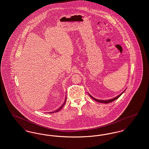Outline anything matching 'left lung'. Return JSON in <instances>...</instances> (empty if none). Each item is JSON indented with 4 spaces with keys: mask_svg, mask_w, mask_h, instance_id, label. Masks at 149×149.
Instances as JSON below:
<instances>
[{
    "mask_svg": "<svg viewBox=\"0 0 149 149\" xmlns=\"http://www.w3.org/2000/svg\"><path fill=\"white\" fill-rule=\"evenodd\" d=\"M126 90H125L121 94H120V95H119L118 96H116L115 97H114L113 99H109V100H99V99H96L95 97H94L93 96H92L90 94L88 93V94H89V95L93 99H94L95 101H97V102H101V103H104V104H108V103H110V102H113V101H115V100H116L117 99H118L119 97L121 95L124 93V91H125Z\"/></svg>",
    "mask_w": 149,
    "mask_h": 149,
    "instance_id": "obj_1",
    "label": "left lung"
}]
</instances>
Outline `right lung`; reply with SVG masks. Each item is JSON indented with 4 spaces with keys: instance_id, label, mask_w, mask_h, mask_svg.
<instances>
[{
    "instance_id": "obj_1",
    "label": "right lung",
    "mask_w": 149,
    "mask_h": 149,
    "mask_svg": "<svg viewBox=\"0 0 149 149\" xmlns=\"http://www.w3.org/2000/svg\"><path fill=\"white\" fill-rule=\"evenodd\" d=\"M66 101V99L65 100V101H64V102L63 103V104L62 105V106H61V107H60L59 109H58L57 110H56V111H54V112H55V113H56V112H58L59 111H60V110H61V109L64 106V105H65V104ZM53 113L54 112H52V113Z\"/></svg>"
}]
</instances>
